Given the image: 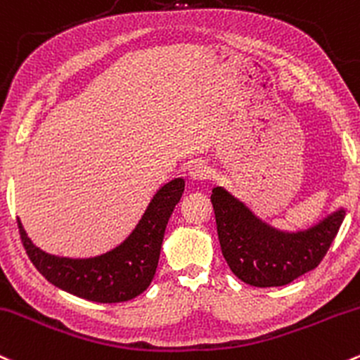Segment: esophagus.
<instances>
[{"mask_svg": "<svg viewBox=\"0 0 360 360\" xmlns=\"http://www.w3.org/2000/svg\"><path fill=\"white\" fill-rule=\"evenodd\" d=\"M208 176V167L203 164V162H195V164L191 165V169H189V177H191L193 181H203L207 179Z\"/></svg>", "mask_w": 360, "mask_h": 360, "instance_id": "34e87169", "label": "esophagus"}]
</instances>
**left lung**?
Returning a JSON list of instances; mask_svg holds the SVG:
<instances>
[{"label":"left lung","mask_w":360,"mask_h":360,"mask_svg":"<svg viewBox=\"0 0 360 360\" xmlns=\"http://www.w3.org/2000/svg\"><path fill=\"white\" fill-rule=\"evenodd\" d=\"M212 205L225 262L252 287H282L314 270L345 219L338 208L306 231L285 232L263 222L222 186L213 188Z\"/></svg>","instance_id":"left-lung-1"}]
</instances>
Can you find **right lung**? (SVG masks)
<instances>
[{
    "instance_id": "obj_1",
    "label": "right lung",
    "mask_w": 360,
    "mask_h": 360,
    "mask_svg": "<svg viewBox=\"0 0 360 360\" xmlns=\"http://www.w3.org/2000/svg\"><path fill=\"white\" fill-rule=\"evenodd\" d=\"M184 191V179L164 184L150 200L140 222L120 246L92 258H65L37 248L18 220L20 238L30 262L47 282L94 302H124L147 290L159 264L169 217Z\"/></svg>"
}]
</instances>
